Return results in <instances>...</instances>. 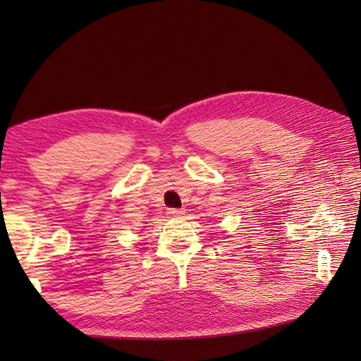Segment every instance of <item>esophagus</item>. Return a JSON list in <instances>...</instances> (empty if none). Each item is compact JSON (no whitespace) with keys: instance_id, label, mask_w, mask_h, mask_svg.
Segmentation results:
<instances>
[{"instance_id":"obj_1","label":"esophagus","mask_w":361,"mask_h":361,"mask_svg":"<svg viewBox=\"0 0 361 361\" xmlns=\"http://www.w3.org/2000/svg\"><path fill=\"white\" fill-rule=\"evenodd\" d=\"M167 214L171 217H181L183 214H185V211H181V209H175V208H171V209H167Z\"/></svg>"}]
</instances>
